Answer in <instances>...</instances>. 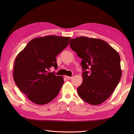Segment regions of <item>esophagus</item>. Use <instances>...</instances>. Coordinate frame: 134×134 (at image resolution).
Here are the masks:
<instances>
[{"label": "esophagus", "instance_id": "obj_1", "mask_svg": "<svg viewBox=\"0 0 134 134\" xmlns=\"http://www.w3.org/2000/svg\"><path fill=\"white\" fill-rule=\"evenodd\" d=\"M65 78L67 79H71L72 78V76H65Z\"/></svg>", "mask_w": 134, "mask_h": 134}]
</instances>
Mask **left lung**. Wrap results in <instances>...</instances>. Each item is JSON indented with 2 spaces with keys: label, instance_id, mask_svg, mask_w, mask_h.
<instances>
[{
  "label": "left lung",
  "instance_id": "obj_1",
  "mask_svg": "<svg viewBox=\"0 0 134 134\" xmlns=\"http://www.w3.org/2000/svg\"><path fill=\"white\" fill-rule=\"evenodd\" d=\"M70 45L82 59L83 82L78 88L79 97L87 103L100 104L109 97L121 76L118 52L100 39L79 37Z\"/></svg>",
  "mask_w": 134,
  "mask_h": 134
}]
</instances>
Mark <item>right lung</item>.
Returning <instances> with one entry per match:
<instances>
[{
  "mask_svg": "<svg viewBox=\"0 0 134 134\" xmlns=\"http://www.w3.org/2000/svg\"><path fill=\"white\" fill-rule=\"evenodd\" d=\"M69 37L47 36L29 42L15 59L13 77L16 86L30 100L46 104L55 98L64 83L63 77L50 72L58 68L56 57L67 47Z\"/></svg>",
  "mask_w": 134,
  "mask_h": 134,
  "instance_id": "obj_1",
  "label": "right lung"
}]
</instances>
